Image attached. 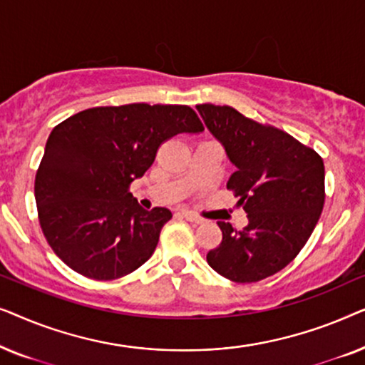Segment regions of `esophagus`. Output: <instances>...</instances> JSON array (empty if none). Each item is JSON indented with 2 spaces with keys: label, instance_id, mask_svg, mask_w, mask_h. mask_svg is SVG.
Listing matches in <instances>:
<instances>
[{
  "label": "esophagus",
  "instance_id": "1",
  "mask_svg": "<svg viewBox=\"0 0 365 365\" xmlns=\"http://www.w3.org/2000/svg\"><path fill=\"white\" fill-rule=\"evenodd\" d=\"M181 214H182L184 217L187 219L189 222H194V224H202V222H204V219H202V217H199L197 214H194L192 211H187V209H182Z\"/></svg>",
  "mask_w": 365,
  "mask_h": 365
}]
</instances>
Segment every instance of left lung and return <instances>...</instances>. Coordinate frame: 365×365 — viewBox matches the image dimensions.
<instances>
[{
  "mask_svg": "<svg viewBox=\"0 0 365 365\" xmlns=\"http://www.w3.org/2000/svg\"><path fill=\"white\" fill-rule=\"evenodd\" d=\"M196 109L236 168L227 189L249 219L242 231L217 222L222 241L207 252V264L229 281H262L286 267L311 237L326 199L324 163L287 133L231 106L197 104Z\"/></svg>",
  "mask_w": 365,
  "mask_h": 365,
  "instance_id": "left-lung-1",
  "label": "left lung"
}]
</instances>
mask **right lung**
I'll return each instance as SVG.
<instances>
[{
  "instance_id": "right-lung-1",
  "label": "right lung",
  "mask_w": 365,
  "mask_h": 365,
  "mask_svg": "<svg viewBox=\"0 0 365 365\" xmlns=\"http://www.w3.org/2000/svg\"><path fill=\"white\" fill-rule=\"evenodd\" d=\"M181 104L91 108L49 134L34 181L39 224L61 261L89 279L111 281L143 266L173 217L139 206L129 184L176 134L202 131Z\"/></svg>"
}]
</instances>
